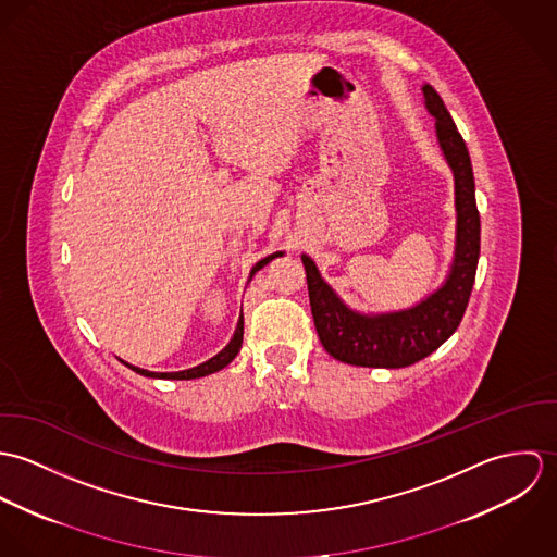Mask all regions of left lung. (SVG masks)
<instances>
[{
	"mask_svg": "<svg viewBox=\"0 0 557 557\" xmlns=\"http://www.w3.org/2000/svg\"><path fill=\"white\" fill-rule=\"evenodd\" d=\"M424 107L435 117L440 150L455 177L457 238L446 281L418 305L391 313H360L347 307L302 255L309 300L323 349L347 364L403 369L433 354L459 327L470 302L480 255V216L470 152L440 94L424 83Z\"/></svg>",
	"mask_w": 557,
	"mask_h": 557,
	"instance_id": "left-lung-1",
	"label": "left lung"
}]
</instances>
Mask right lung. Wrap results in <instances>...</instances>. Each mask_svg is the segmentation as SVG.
Returning a JSON list of instances; mask_svg holds the SVG:
<instances>
[{"mask_svg": "<svg viewBox=\"0 0 557 557\" xmlns=\"http://www.w3.org/2000/svg\"><path fill=\"white\" fill-rule=\"evenodd\" d=\"M283 255V250H278V252H272V255H268V257H263L261 261H257L255 265H252V270H250V276H248V281H252V276L263 268V265H268L274 257H281ZM242 336H244V318L239 315L238 325H236V332H234V336H232V341L227 343V347L225 349H221L214 358H210V360H206L203 364H197V367H193V369H186V371H175V373H154V371H146V369H139V367H133V364H128V362H124L128 369H133L135 373H139V375H144V377H157V380H197V377H206V375H212V373H216V371H221V369H225L236 356H238L239 347H242Z\"/></svg>", "mask_w": 557, "mask_h": 557, "instance_id": "1", "label": "right lung"}]
</instances>
